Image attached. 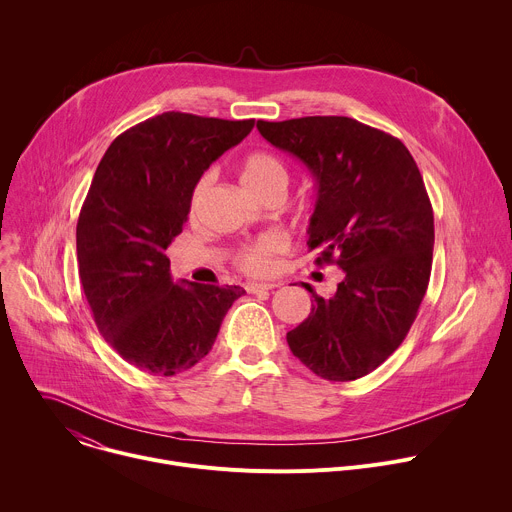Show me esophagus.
I'll return each instance as SVG.
<instances>
[{
  "label": "esophagus",
  "instance_id": "obj_1",
  "mask_svg": "<svg viewBox=\"0 0 512 512\" xmlns=\"http://www.w3.org/2000/svg\"><path fill=\"white\" fill-rule=\"evenodd\" d=\"M275 287H279V283H247L249 293H263V291H271Z\"/></svg>",
  "mask_w": 512,
  "mask_h": 512
}]
</instances>
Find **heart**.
Masks as SVG:
<instances>
[{
  "mask_svg": "<svg viewBox=\"0 0 512 512\" xmlns=\"http://www.w3.org/2000/svg\"><path fill=\"white\" fill-rule=\"evenodd\" d=\"M239 177H241L243 187L255 197H261L275 189L285 191L287 181H289L285 164L275 154L263 152V150L251 152L243 158V162L239 166ZM205 189H207V177H203L193 189L191 211L197 209L199 199ZM285 249H287V241L281 235H265L239 251L237 265L245 273L261 277V275H267L273 271L275 255Z\"/></svg>",
  "mask_w": 512,
  "mask_h": 512,
  "instance_id": "b5f03b06",
  "label": "heart"
}]
</instances>
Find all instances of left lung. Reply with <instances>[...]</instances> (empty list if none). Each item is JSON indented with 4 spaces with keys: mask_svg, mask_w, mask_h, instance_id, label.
Masks as SVG:
<instances>
[{
    "mask_svg": "<svg viewBox=\"0 0 512 512\" xmlns=\"http://www.w3.org/2000/svg\"><path fill=\"white\" fill-rule=\"evenodd\" d=\"M261 136L315 179L307 247L344 271L329 297L287 333L295 358L329 382H352L404 342L426 295L434 213L416 160L392 134L348 116L259 120Z\"/></svg>",
    "mask_w": 512,
    "mask_h": 512,
    "instance_id": "obj_1",
    "label": "left lung"
}]
</instances>
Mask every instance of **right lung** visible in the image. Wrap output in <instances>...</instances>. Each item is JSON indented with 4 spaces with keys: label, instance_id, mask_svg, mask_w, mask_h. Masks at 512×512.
Returning <instances> with one entry per match:
<instances>
[{
    "label": "right lung",
    "instance_id": "right-lung-1",
    "mask_svg": "<svg viewBox=\"0 0 512 512\" xmlns=\"http://www.w3.org/2000/svg\"><path fill=\"white\" fill-rule=\"evenodd\" d=\"M253 126L162 112L116 136L96 168L76 227L80 283L102 337L142 372L175 376L201 362L245 293L175 283L164 251L205 170Z\"/></svg>",
    "mask_w": 512,
    "mask_h": 512
}]
</instances>
